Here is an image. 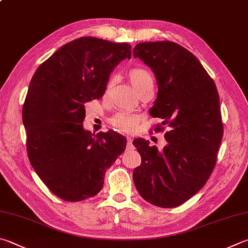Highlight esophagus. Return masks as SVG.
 <instances>
[{"mask_svg":"<svg viewBox=\"0 0 248 248\" xmlns=\"http://www.w3.org/2000/svg\"><path fill=\"white\" fill-rule=\"evenodd\" d=\"M132 141H133V140L131 139V138H128L127 139V148H128V150H131V148H132Z\"/></svg>","mask_w":248,"mask_h":248,"instance_id":"1","label":"esophagus"}]
</instances>
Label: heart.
Segmentation results:
<instances>
[{"label":"heart","mask_w":248,"mask_h":248,"mask_svg":"<svg viewBox=\"0 0 248 248\" xmlns=\"http://www.w3.org/2000/svg\"><path fill=\"white\" fill-rule=\"evenodd\" d=\"M129 79L130 82L133 85V88L136 89V91L139 93L142 91L144 88L150 87V85L154 84L153 81V77L150 71L145 68H141V67H137V68H132L129 71ZM112 85V80L110 79L106 84L105 92L108 93L109 90ZM140 121V117L127 114V112H120V114L112 117L110 123L114 125L116 129H118L119 131L124 133H131L136 131L138 128V124Z\"/></svg>","instance_id":"b5f03b06"}]
</instances>
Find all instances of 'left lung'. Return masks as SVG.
Masks as SVG:
<instances>
[{
	"label": "left lung",
	"mask_w": 248,
	"mask_h": 248,
	"mask_svg": "<svg viewBox=\"0 0 248 248\" xmlns=\"http://www.w3.org/2000/svg\"><path fill=\"white\" fill-rule=\"evenodd\" d=\"M133 56L150 67L158 84L150 114L163 123L154 131L169 128L161 151L134 140L142 163L133 170V181L146 202L172 208L195 195L215 168L223 137L219 94L200 61L177 43H139Z\"/></svg>",
	"instance_id": "1"
}]
</instances>
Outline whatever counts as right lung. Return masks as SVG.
<instances>
[{"label": "right lung", "instance_id": "add662e5", "mask_svg": "<svg viewBox=\"0 0 248 248\" xmlns=\"http://www.w3.org/2000/svg\"><path fill=\"white\" fill-rule=\"evenodd\" d=\"M125 58H131L128 43L82 37L58 48L30 81L22 108L27 153L40 179L62 200L96 195L106 169L127 145L119 133L93 136L82 124L84 104L100 100L111 71Z\"/></svg>", "mask_w": 248, "mask_h": 248}]
</instances>
